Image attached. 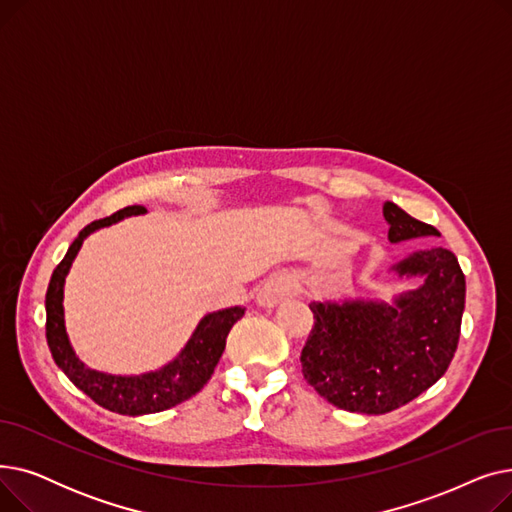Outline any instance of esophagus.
<instances>
[{
    "instance_id": "esophagus-1",
    "label": "esophagus",
    "mask_w": 512,
    "mask_h": 512,
    "mask_svg": "<svg viewBox=\"0 0 512 512\" xmlns=\"http://www.w3.org/2000/svg\"><path fill=\"white\" fill-rule=\"evenodd\" d=\"M297 294V286H294L292 278L288 276H272L270 280H265V284L257 292V303L261 307H276L288 299H292Z\"/></svg>"
}]
</instances>
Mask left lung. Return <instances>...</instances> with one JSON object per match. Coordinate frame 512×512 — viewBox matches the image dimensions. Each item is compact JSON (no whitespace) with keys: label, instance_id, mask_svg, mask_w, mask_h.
I'll return each mask as SVG.
<instances>
[{"label":"left lung","instance_id":"left-lung-1","mask_svg":"<svg viewBox=\"0 0 512 512\" xmlns=\"http://www.w3.org/2000/svg\"><path fill=\"white\" fill-rule=\"evenodd\" d=\"M390 242L440 236L392 201L384 203ZM398 276L425 284L394 307L384 303H311L315 324L301 367L313 390L334 407L384 415L407 405L446 373L461 336L465 274L452 251L436 247L400 261Z\"/></svg>","mask_w":512,"mask_h":512}]
</instances>
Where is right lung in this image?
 <instances>
[{
  "label": "right lung",
  "mask_w": 512,
  "mask_h": 512,
  "mask_svg": "<svg viewBox=\"0 0 512 512\" xmlns=\"http://www.w3.org/2000/svg\"><path fill=\"white\" fill-rule=\"evenodd\" d=\"M147 209L141 205H130L116 213L110 218L95 220L89 226L78 232L74 242L70 245L66 257L58 263L56 270L51 274L47 294H45V336L53 361L68 375L70 382L83 390L89 398H93L99 407L114 411L120 415H149L172 409L180 402L188 400L193 394H197L211 373L218 365L224 348L228 332L236 321L245 315L242 307H230L218 313H209L201 319L193 338L188 340L184 351L164 369L145 373V375H134V378H122V375H107L93 369H87L80 363L72 351V346L66 336L64 328V280L70 270V265L83 245V240L95 232L97 228L110 226L126 215H139Z\"/></svg>",
  "instance_id": "1"
}]
</instances>
